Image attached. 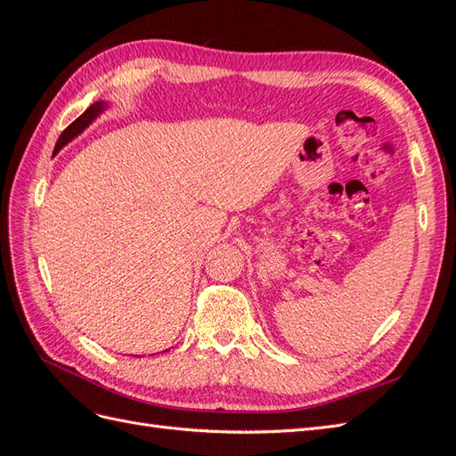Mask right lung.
I'll use <instances>...</instances> for the list:
<instances>
[{
	"label": "right lung",
	"mask_w": 456,
	"mask_h": 456,
	"mask_svg": "<svg viewBox=\"0 0 456 456\" xmlns=\"http://www.w3.org/2000/svg\"><path fill=\"white\" fill-rule=\"evenodd\" d=\"M106 108V102H94V104H91L84 114H81L76 121H72L70 126H68L62 133H61V136H59V141H57V146H54V154H57V151L62 148V146H66L68 142H70L72 139H76V136L79 134V133H84L91 123L99 118L101 114H102V110Z\"/></svg>",
	"instance_id": "obj_1"
}]
</instances>
